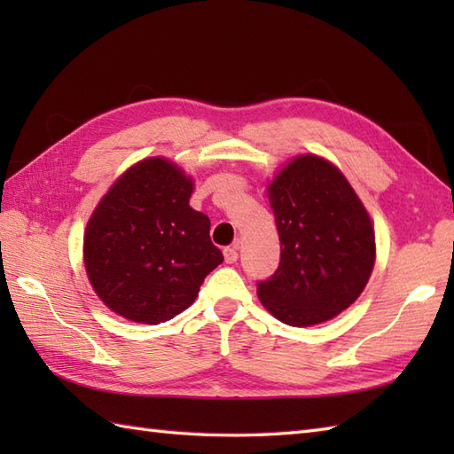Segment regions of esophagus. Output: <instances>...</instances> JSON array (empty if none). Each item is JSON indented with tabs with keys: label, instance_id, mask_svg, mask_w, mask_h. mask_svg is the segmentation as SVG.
Returning <instances> with one entry per match:
<instances>
[{
	"label": "esophagus",
	"instance_id": "esophagus-1",
	"mask_svg": "<svg viewBox=\"0 0 454 454\" xmlns=\"http://www.w3.org/2000/svg\"><path fill=\"white\" fill-rule=\"evenodd\" d=\"M224 259L226 263H236L238 262V247H226L224 249Z\"/></svg>",
	"mask_w": 454,
	"mask_h": 454
}]
</instances>
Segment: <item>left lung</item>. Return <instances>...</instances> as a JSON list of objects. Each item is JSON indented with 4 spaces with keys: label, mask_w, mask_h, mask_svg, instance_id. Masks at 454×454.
Masks as SVG:
<instances>
[{
    "label": "left lung",
    "mask_w": 454,
    "mask_h": 454,
    "mask_svg": "<svg viewBox=\"0 0 454 454\" xmlns=\"http://www.w3.org/2000/svg\"><path fill=\"white\" fill-rule=\"evenodd\" d=\"M267 199L281 263L257 285L259 301L286 325L332 320L371 278L376 259L371 215L341 169L316 153L288 160L267 181Z\"/></svg>",
    "instance_id": "8db88e82"
}]
</instances>
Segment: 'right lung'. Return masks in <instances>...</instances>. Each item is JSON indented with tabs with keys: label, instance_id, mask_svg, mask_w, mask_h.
Wrapping results in <instances>:
<instances>
[{
	"label": "right lung",
	"instance_id": "right-lung-1",
	"mask_svg": "<svg viewBox=\"0 0 454 454\" xmlns=\"http://www.w3.org/2000/svg\"><path fill=\"white\" fill-rule=\"evenodd\" d=\"M195 181L153 156L134 163L105 192L83 232V265L99 301L137 324L156 325L195 302L224 257L210 220L189 205Z\"/></svg>",
	"mask_w": 454,
	"mask_h": 454
}]
</instances>
